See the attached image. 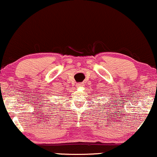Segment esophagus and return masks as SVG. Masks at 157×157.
<instances>
[{
    "label": "esophagus",
    "mask_w": 157,
    "mask_h": 157,
    "mask_svg": "<svg viewBox=\"0 0 157 157\" xmlns=\"http://www.w3.org/2000/svg\"><path fill=\"white\" fill-rule=\"evenodd\" d=\"M77 87H82V86H84V83L83 82H79L77 84Z\"/></svg>",
    "instance_id": "1"
}]
</instances>
